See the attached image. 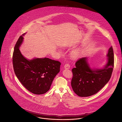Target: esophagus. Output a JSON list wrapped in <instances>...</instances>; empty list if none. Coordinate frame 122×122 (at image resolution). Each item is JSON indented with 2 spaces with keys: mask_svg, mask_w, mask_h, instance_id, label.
<instances>
[{
  "mask_svg": "<svg viewBox=\"0 0 122 122\" xmlns=\"http://www.w3.org/2000/svg\"><path fill=\"white\" fill-rule=\"evenodd\" d=\"M64 68L66 69H69L70 68V65L69 63H66L64 65Z\"/></svg>",
  "mask_w": 122,
  "mask_h": 122,
  "instance_id": "34e87169",
  "label": "esophagus"
}]
</instances>
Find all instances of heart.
<instances>
[{"mask_svg":"<svg viewBox=\"0 0 122 122\" xmlns=\"http://www.w3.org/2000/svg\"><path fill=\"white\" fill-rule=\"evenodd\" d=\"M78 56V54L76 52H74L73 54H72V57L74 58H76L77 56Z\"/></svg>","mask_w":122,"mask_h":122,"instance_id":"heart-1","label":"heart"}]
</instances>
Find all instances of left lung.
<instances>
[{
    "label": "left lung",
    "instance_id": "8db88e82",
    "mask_svg": "<svg viewBox=\"0 0 122 122\" xmlns=\"http://www.w3.org/2000/svg\"><path fill=\"white\" fill-rule=\"evenodd\" d=\"M107 63L102 69H91L86 57L78 59L72 70L71 85L73 91L80 97H89L97 93L109 81L114 65L112 46L107 54Z\"/></svg>",
    "mask_w": 122,
    "mask_h": 122
}]
</instances>
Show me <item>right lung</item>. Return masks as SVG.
<instances>
[{
    "label": "right lung",
    "instance_id": "1",
    "mask_svg": "<svg viewBox=\"0 0 122 122\" xmlns=\"http://www.w3.org/2000/svg\"><path fill=\"white\" fill-rule=\"evenodd\" d=\"M20 36L15 45L13 64L15 75L21 84L35 94H42L50 89L52 81L60 72L61 62L44 58L29 60L23 57L19 50L23 41Z\"/></svg>",
    "mask_w": 122,
    "mask_h": 122
}]
</instances>
